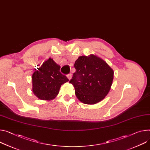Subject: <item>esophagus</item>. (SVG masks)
<instances>
[{
    "label": "esophagus",
    "mask_w": 150,
    "mask_h": 150,
    "mask_svg": "<svg viewBox=\"0 0 150 150\" xmlns=\"http://www.w3.org/2000/svg\"><path fill=\"white\" fill-rule=\"evenodd\" d=\"M67 78L69 79H71L72 78V74H67Z\"/></svg>",
    "instance_id": "1"
}]
</instances>
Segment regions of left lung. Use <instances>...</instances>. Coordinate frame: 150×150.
Instances as JSON below:
<instances>
[{"mask_svg":"<svg viewBox=\"0 0 150 150\" xmlns=\"http://www.w3.org/2000/svg\"><path fill=\"white\" fill-rule=\"evenodd\" d=\"M76 71L69 83L77 98L85 104H95L110 91L114 71L104 60L94 55L81 56L75 61Z\"/></svg>","mask_w":150,"mask_h":150,"instance_id":"8db88e82","label":"left lung"}]
</instances>
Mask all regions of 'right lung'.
Returning <instances> with one entry per match:
<instances>
[{
    "label": "right lung",
    "mask_w": 150,
    "mask_h": 150,
    "mask_svg": "<svg viewBox=\"0 0 150 150\" xmlns=\"http://www.w3.org/2000/svg\"><path fill=\"white\" fill-rule=\"evenodd\" d=\"M60 66L53 59L45 61L32 75L33 91L41 100H51L58 94L61 86L69 79L60 72Z\"/></svg>",
    "instance_id": "right-lung-1"
}]
</instances>
